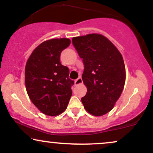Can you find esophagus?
Returning a JSON list of instances; mask_svg holds the SVG:
<instances>
[{
    "label": "esophagus",
    "instance_id": "esophagus-1",
    "mask_svg": "<svg viewBox=\"0 0 153 153\" xmlns=\"http://www.w3.org/2000/svg\"><path fill=\"white\" fill-rule=\"evenodd\" d=\"M82 82V78H80V77H79L78 79H76V80H75V85H79V84H81Z\"/></svg>",
    "mask_w": 153,
    "mask_h": 153
}]
</instances>
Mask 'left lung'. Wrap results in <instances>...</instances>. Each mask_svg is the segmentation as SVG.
Segmentation results:
<instances>
[{"instance_id":"8db88e82","label":"left lung","mask_w":153,"mask_h":153,"mask_svg":"<svg viewBox=\"0 0 153 153\" xmlns=\"http://www.w3.org/2000/svg\"><path fill=\"white\" fill-rule=\"evenodd\" d=\"M72 41L84 65L82 79L87 87L81 99L84 108L94 116L106 114L120 97L125 83L122 55L101 34L77 36Z\"/></svg>"}]
</instances>
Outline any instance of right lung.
I'll return each mask as SVG.
<instances>
[{
	"label": "right lung",
	"instance_id": "obj_1",
	"mask_svg": "<svg viewBox=\"0 0 153 153\" xmlns=\"http://www.w3.org/2000/svg\"><path fill=\"white\" fill-rule=\"evenodd\" d=\"M71 44L67 38L52 39L40 44L28 59L25 84L31 101L45 115L57 116L67 108L74 81L69 69L60 62L62 50Z\"/></svg>",
	"mask_w": 153,
	"mask_h": 153
}]
</instances>
